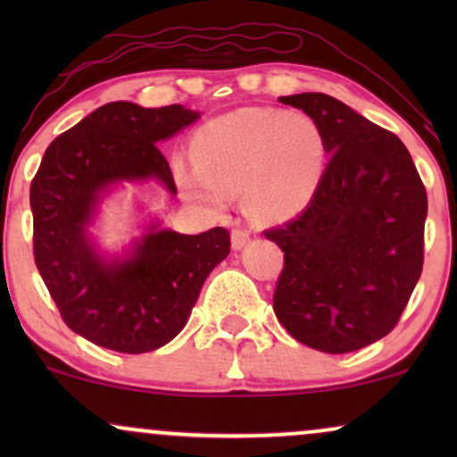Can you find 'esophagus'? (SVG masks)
<instances>
[{
    "label": "esophagus",
    "instance_id": "34e87169",
    "mask_svg": "<svg viewBox=\"0 0 457 457\" xmlns=\"http://www.w3.org/2000/svg\"><path fill=\"white\" fill-rule=\"evenodd\" d=\"M251 232L246 228H234L232 229V246L234 249H243V246L249 243Z\"/></svg>",
    "mask_w": 457,
    "mask_h": 457
}]
</instances>
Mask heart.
<instances>
[{"mask_svg":"<svg viewBox=\"0 0 457 457\" xmlns=\"http://www.w3.org/2000/svg\"><path fill=\"white\" fill-rule=\"evenodd\" d=\"M197 165L176 176L188 197L221 208L245 188V211L283 221L312 202L327 165V139L312 115L246 107L204 124L193 139Z\"/></svg>","mask_w":457,"mask_h":457,"instance_id":"obj_1","label":"heart"}]
</instances>
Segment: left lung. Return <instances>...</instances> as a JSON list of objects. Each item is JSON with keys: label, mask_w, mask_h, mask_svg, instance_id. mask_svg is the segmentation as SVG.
I'll use <instances>...</instances> for the list:
<instances>
[{"label": "left lung", "mask_w": 457, "mask_h": 457, "mask_svg": "<svg viewBox=\"0 0 457 457\" xmlns=\"http://www.w3.org/2000/svg\"><path fill=\"white\" fill-rule=\"evenodd\" d=\"M279 101L316 120L330 161L305 211L264 229L283 251L272 309L296 342L353 353L395 328L421 277L426 187L400 137L348 104Z\"/></svg>", "instance_id": "1"}]
</instances>
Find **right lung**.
<instances>
[{"label": "right lung", "mask_w": 457, "mask_h": 457, "mask_svg": "<svg viewBox=\"0 0 457 457\" xmlns=\"http://www.w3.org/2000/svg\"><path fill=\"white\" fill-rule=\"evenodd\" d=\"M197 113L182 104L145 109L107 103L51 141L29 187L34 260L66 327L124 354L152 353L180 333L211 270L229 253V232L159 229L129 260L107 264L86 238L98 197L120 180L176 182L156 141Z\"/></svg>", "instance_id": "1"}]
</instances>
